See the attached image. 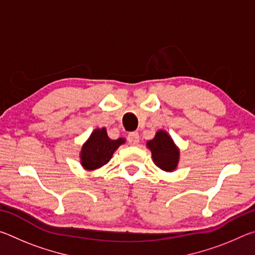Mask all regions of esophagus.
Listing matches in <instances>:
<instances>
[{
	"label": "esophagus",
	"instance_id": "1",
	"mask_svg": "<svg viewBox=\"0 0 255 255\" xmlns=\"http://www.w3.org/2000/svg\"><path fill=\"white\" fill-rule=\"evenodd\" d=\"M128 143L131 146H136L138 143H139V135L137 132H130L128 135Z\"/></svg>",
	"mask_w": 255,
	"mask_h": 255
}]
</instances>
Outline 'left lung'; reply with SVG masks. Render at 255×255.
<instances>
[{
  "label": "left lung",
  "mask_w": 255,
  "mask_h": 255,
  "mask_svg": "<svg viewBox=\"0 0 255 255\" xmlns=\"http://www.w3.org/2000/svg\"><path fill=\"white\" fill-rule=\"evenodd\" d=\"M146 145L152 152L154 163L159 169L166 172H172L176 169L180 150L165 130H158L153 139L148 140Z\"/></svg>",
  "instance_id": "1"
}]
</instances>
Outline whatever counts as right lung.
Listing matches in <instances>:
<instances>
[{
  "mask_svg": "<svg viewBox=\"0 0 255 255\" xmlns=\"http://www.w3.org/2000/svg\"><path fill=\"white\" fill-rule=\"evenodd\" d=\"M125 141V138L110 139L106 128L94 129L89 139L82 146L80 154L82 166L88 171L100 169L110 161L115 150Z\"/></svg>",
  "mask_w": 255,
  "mask_h": 255,
  "instance_id": "add662e5",
  "label": "right lung"
}]
</instances>
